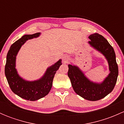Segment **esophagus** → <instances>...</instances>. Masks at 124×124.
<instances>
[{
  "label": "esophagus",
  "mask_w": 124,
  "mask_h": 124,
  "mask_svg": "<svg viewBox=\"0 0 124 124\" xmlns=\"http://www.w3.org/2000/svg\"><path fill=\"white\" fill-rule=\"evenodd\" d=\"M63 62H65V63H67V62L69 61V58H68V57L64 56V57H63Z\"/></svg>",
  "instance_id": "34e87169"
}]
</instances>
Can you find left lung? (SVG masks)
I'll return each instance as SVG.
<instances>
[{"label": "left lung", "instance_id": "1", "mask_svg": "<svg viewBox=\"0 0 124 124\" xmlns=\"http://www.w3.org/2000/svg\"><path fill=\"white\" fill-rule=\"evenodd\" d=\"M89 38L90 45L106 57L110 72L100 84L91 82L78 67L72 65H68V76L75 92L87 100L93 101L104 98L113 91L118 76V67L114 49L107 39L98 33L91 35Z\"/></svg>", "mask_w": 124, "mask_h": 124}]
</instances>
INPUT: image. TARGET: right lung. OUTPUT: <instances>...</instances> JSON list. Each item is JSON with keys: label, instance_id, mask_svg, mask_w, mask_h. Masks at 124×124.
<instances>
[{"label": "right lung", "instance_id": "add662e5", "mask_svg": "<svg viewBox=\"0 0 124 124\" xmlns=\"http://www.w3.org/2000/svg\"><path fill=\"white\" fill-rule=\"evenodd\" d=\"M40 33L25 35L12 44L7 56L5 73L10 88L12 92L21 98L30 101H36L43 98L49 93L56 71L62 65L61 60L49 67L44 76L38 80L29 82L21 78L16 69V59L22 45L27 40L37 38Z\"/></svg>", "mask_w": 124, "mask_h": 124}]
</instances>
